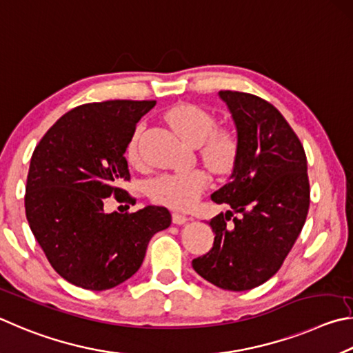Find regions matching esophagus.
Listing matches in <instances>:
<instances>
[{"mask_svg": "<svg viewBox=\"0 0 353 353\" xmlns=\"http://www.w3.org/2000/svg\"><path fill=\"white\" fill-rule=\"evenodd\" d=\"M188 220H189V219L186 217V215H183V214H178V212H173V214H172V221H173V223H175V225H184Z\"/></svg>", "mask_w": 353, "mask_h": 353, "instance_id": "1", "label": "esophagus"}]
</instances>
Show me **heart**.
<instances>
[{"label":"heart","mask_w":353,"mask_h":353,"mask_svg":"<svg viewBox=\"0 0 353 353\" xmlns=\"http://www.w3.org/2000/svg\"><path fill=\"white\" fill-rule=\"evenodd\" d=\"M165 119L176 134L190 145H200L201 157L211 169L223 172L230 169L237 153V139L230 130L215 128L217 119L208 110L195 103H178L165 113ZM142 127L139 125L127 145L130 164H141L138 147ZM209 184L203 170L161 173L147 184V194L154 203L173 209L192 208Z\"/></svg>","instance_id":"heart-1"}]
</instances>
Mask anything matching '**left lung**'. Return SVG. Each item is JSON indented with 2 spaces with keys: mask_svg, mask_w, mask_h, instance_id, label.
Here are the masks:
<instances>
[{
  "mask_svg": "<svg viewBox=\"0 0 353 353\" xmlns=\"http://www.w3.org/2000/svg\"><path fill=\"white\" fill-rule=\"evenodd\" d=\"M219 96L236 123L237 153L230 180L211 199L231 211L209 221L214 246L194 259L192 267L214 285L245 292L279 271L304 228L310 206L307 157L270 102L239 91ZM231 218L233 225H228Z\"/></svg>",
  "mask_w": 353,
  "mask_h": 353,
  "instance_id": "8db88e82",
  "label": "left lung"
}]
</instances>
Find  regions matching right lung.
Segmentation results:
<instances>
[{"label":"right lung","mask_w":353,"mask_h":353,"mask_svg":"<svg viewBox=\"0 0 353 353\" xmlns=\"http://www.w3.org/2000/svg\"><path fill=\"white\" fill-rule=\"evenodd\" d=\"M154 101L85 103L63 114L30 158L24 208L37 242L57 273L92 292L130 279L154 234L169 228L163 206L107 214L105 199L134 203L125 150Z\"/></svg>","instance_id":"add662e5"}]
</instances>
